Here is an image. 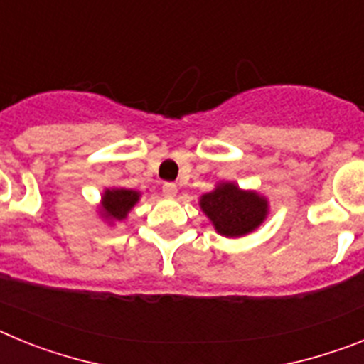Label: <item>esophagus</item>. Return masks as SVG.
I'll list each match as a JSON object with an SVG mask.
<instances>
[{"mask_svg":"<svg viewBox=\"0 0 364 364\" xmlns=\"http://www.w3.org/2000/svg\"><path fill=\"white\" fill-rule=\"evenodd\" d=\"M162 193L166 195V197H175V195H176V184H173V182H166V184L162 186Z\"/></svg>","mask_w":364,"mask_h":364,"instance_id":"esophagus-1","label":"esophagus"}]
</instances>
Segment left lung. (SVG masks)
<instances>
[{"instance_id": "obj_1", "label": "left lung", "mask_w": 364, "mask_h": 364, "mask_svg": "<svg viewBox=\"0 0 364 364\" xmlns=\"http://www.w3.org/2000/svg\"><path fill=\"white\" fill-rule=\"evenodd\" d=\"M200 208L224 237H242L255 230L268 213V204L257 193L235 184H222L200 198Z\"/></svg>"}]
</instances>
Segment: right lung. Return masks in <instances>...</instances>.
<instances>
[{"mask_svg":"<svg viewBox=\"0 0 364 364\" xmlns=\"http://www.w3.org/2000/svg\"><path fill=\"white\" fill-rule=\"evenodd\" d=\"M136 191L133 189H107L104 195V213L109 218H117L122 220L125 218V215L129 213L131 208L136 204L138 200Z\"/></svg>","mask_w":364,"mask_h":364,"instance_id":"add662e5","label":"right lung"}]
</instances>
